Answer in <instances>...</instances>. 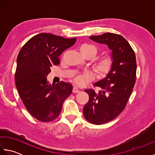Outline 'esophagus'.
<instances>
[{"label":"esophagus","mask_w":155,"mask_h":155,"mask_svg":"<svg viewBox=\"0 0 155 155\" xmlns=\"http://www.w3.org/2000/svg\"><path fill=\"white\" fill-rule=\"evenodd\" d=\"M72 92H73L74 93H78V92H80V91L77 87H74L73 89H72Z\"/></svg>","instance_id":"obj_1"}]
</instances>
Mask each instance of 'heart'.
I'll return each instance as SVG.
<instances>
[{"label":"heart","mask_w":155,"mask_h":155,"mask_svg":"<svg viewBox=\"0 0 155 155\" xmlns=\"http://www.w3.org/2000/svg\"><path fill=\"white\" fill-rule=\"evenodd\" d=\"M80 50H84L91 52L94 57L97 54V48L92 45H84L81 46ZM113 60L110 56L105 57L99 59L97 62L95 68L98 74L101 76L107 75L113 68ZM94 74L91 71H85L81 72L75 76L73 78V81L78 86H84L87 84L88 82L93 80Z\"/></svg>","instance_id":"heart-1"}]
</instances>
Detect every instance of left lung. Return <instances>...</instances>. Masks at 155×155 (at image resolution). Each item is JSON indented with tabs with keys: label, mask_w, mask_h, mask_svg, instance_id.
<instances>
[{
	"label": "left lung",
	"mask_w": 155,
	"mask_h": 155,
	"mask_svg": "<svg viewBox=\"0 0 155 155\" xmlns=\"http://www.w3.org/2000/svg\"><path fill=\"white\" fill-rule=\"evenodd\" d=\"M89 38L108 46L112 51L113 68L106 77L93 85L101 88L98 93L85 90L89 100L83 108L84 117L90 123L101 124L116 118L126 107L136 81L137 61L134 52L123 37L107 32Z\"/></svg>",
	"instance_id": "obj_1"
}]
</instances>
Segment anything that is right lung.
Returning <instances> with one entry per match:
<instances>
[{
    "label": "right lung",
    "instance_id": "right-lung-1",
    "mask_svg": "<svg viewBox=\"0 0 155 155\" xmlns=\"http://www.w3.org/2000/svg\"><path fill=\"white\" fill-rule=\"evenodd\" d=\"M76 41V38L41 33L28 40L19 52L16 87L26 108L38 120L49 122L57 118L64 100L72 93L71 84L61 81L51 85L47 77L52 66L60 62L59 56Z\"/></svg>",
    "mask_w": 155,
    "mask_h": 155
}]
</instances>
